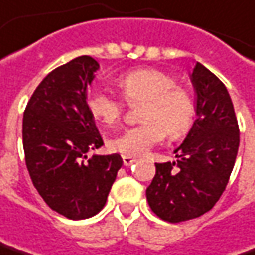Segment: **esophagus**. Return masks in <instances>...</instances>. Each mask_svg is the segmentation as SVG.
Returning a JSON list of instances; mask_svg holds the SVG:
<instances>
[{
    "mask_svg": "<svg viewBox=\"0 0 255 255\" xmlns=\"http://www.w3.org/2000/svg\"><path fill=\"white\" fill-rule=\"evenodd\" d=\"M123 162H124V166H131L132 163H135L137 160L131 156H123Z\"/></svg>",
    "mask_w": 255,
    "mask_h": 255,
    "instance_id": "34e87169",
    "label": "esophagus"
}]
</instances>
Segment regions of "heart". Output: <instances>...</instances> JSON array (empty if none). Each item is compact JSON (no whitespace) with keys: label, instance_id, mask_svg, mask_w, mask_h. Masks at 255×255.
I'll list each match as a JSON object with an SVG mask.
<instances>
[{"label":"heart","instance_id":"1","mask_svg":"<svg viewBox=\"0 0 255 255\" xmlns=\"http://www.w3.org/2000/svg\"><path fill=\"white\" fill-rule=\"evenodd\" d=\"M117 84L128 102L144 101L140 108V120L144 123L114 137L109 141L111 150L131 157L141 156L162 143L166 132L176 138L191 127L193 99L171 74L156 68H138L120 76ZM87 108L93 118L112 127L123 117L124 102L105 89L96 87L87 98Z\"/></svg>","mask_w":255,"mask_h":255}]
</instances>
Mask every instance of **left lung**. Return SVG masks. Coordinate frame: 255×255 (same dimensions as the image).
<instances>
[{
    "label": "left lung",
    "mask_w": 255,
    "mask_h": 255,
    "mask_svg": "<svg viewBox=\"0 0 255 255\" xmlns=\"http://www.w3.org/2000/svg\"><path fill=\"white\" fill-rule=\"evenodd\" d=\"M196 92V121L174 150L176 162L156 163L146 190L160 219L178 223L209 212L226 188L240 147V128L225 84L196 62L190 74Z\"/></svg>",
    "instance_id": "8db88e82"
}]
</instances>
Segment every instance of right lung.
<instances>
[{
  "instance_id": "obj_1",
  "label": "right lung",
  "mask_w": 255,
  "mask_h": 255,
  "mask_svg": "<svg viewBox=\"0 0 255 255\" xmlns=\"http://www.w3.org/2000/svg\"><path fill=\"white\" fill-rule=\"evenodd\" d=\"M98 70V61L87 55L55 68L36 87L23 115V149L32 182L52 210L73 220L102 210L123 166L118 153L86 154L104 146L87 108Z\"/></svg>"
}]
</instances>
